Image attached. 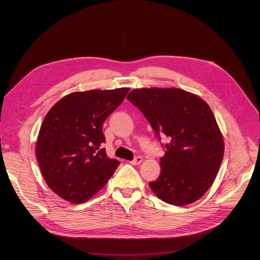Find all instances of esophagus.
<instances>
[{
  "label": "esophagus",
  "mask_w": 260,
  "mask_h": 260,
  "mask_svg": "<svg viewBox=\"0 0 260 260\" xmlns=\"http://www.w3.org/2000/svg\"><path fill=\"white\" fill-rule=\"evenodd\" d=\"M142 161H143V157L142 156H137L134 160L131 161V164L134 165V166H137V165H140Z\"/></svg>",
  "instance_id": "esophagus-1"
}]
</instances>
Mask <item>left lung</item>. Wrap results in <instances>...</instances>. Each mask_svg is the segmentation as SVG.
<instances>
[{
	"label": "left lung",
	"mask_w": 260,
	"mask_h": 260,
	"mask_svg": "<svg viewBox=\"0 0 260 260\" xmlns=\"http://www.w3.org/2000/svg\"><path fill=\"white\" fill-rule=\"evenodd\" d=\"M126 99L150 122L156 137L166 135L161 172L149 186L161 201L184 206L212 186L224 154V143L209 105L179 88H137Z\"/></svg>",
	"instance_id": "obj_1"
}]
</instances>
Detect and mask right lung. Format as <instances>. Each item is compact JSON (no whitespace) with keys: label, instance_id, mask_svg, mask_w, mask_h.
Segmentation results:
<instances>
[{"label":"right lung","instance_id":"right-lung-1","mask_svg":"<svg viewBox=\"0 0 260 260\" xmlns=\"http://www.w3.org/2000/svg\"><path fill=\"white\" fill-rule=\"evenodd\" d=\"M128 87L76 91L60 99L46 114L36 156L48 187L72 204L90 200L119 166L106 154L102 127L122 103Z\"/></svg>","mask_w":260,"mask_h":260}]
</instances>
